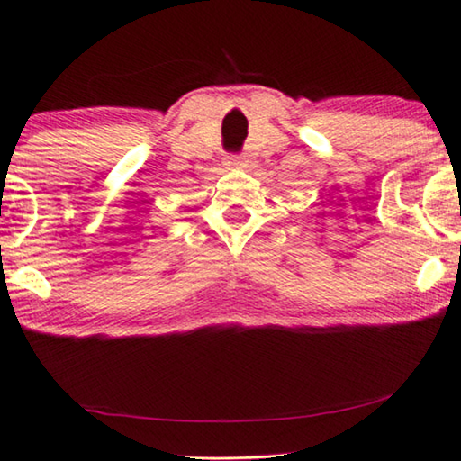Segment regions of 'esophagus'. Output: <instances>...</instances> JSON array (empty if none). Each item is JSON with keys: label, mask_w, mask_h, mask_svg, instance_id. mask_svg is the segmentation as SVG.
Listing matches in <instances>:
<instances>
[{"label": "esophagus", "mask_w": 461, "mask_h": 461, "mask_svg": "<svg viewBox=\"0 0 461 461\" xmlns=\"http://www.w3.org/2000/svg\"><path fill=\"white\" fill-rule=\"evenodd\" d=\"M246 163H249V161H246L244 157H238V155H233V157H230V159H228L230 167H246Z\"/></svg>", "instance_id": "obj_1"}]
</instances>
